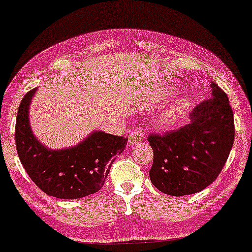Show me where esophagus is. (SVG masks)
<instances>
[{
    "label": "esophagus",
    "mask_w": 252,
    "mask_h": 252,
    "mask_svg": "<svg viewBox=\"0 0 252 252\" xmlns=\"http://www.w3.org/2000/svg\"><path fill=\"white\" fill-rule=\"evenodd\" d=\"M145 138V133L143 130H134V132L130 133V135L128 136V145L129 146H134L138 145Z\"/></svg>",
    "instance_id": "1"
}]
</instances>
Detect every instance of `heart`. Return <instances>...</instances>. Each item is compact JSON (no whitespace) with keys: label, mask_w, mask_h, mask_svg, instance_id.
<instances>
[{"label":"heart","mask_w":252,"mask_h":252,"mask_svg":"<svg viewBox=\"0 0 252 252\" xmlns=\"http://www.w3.org/2000/svg\"><path fill=\"white\" fill-rule=\"evenodd\" d=\"M190 107V100L188 98H179L176 102L172 104L171 106H169V109L166 110L164 114L165 122H174V120L178 119L179 117H182L186 111Z\"/></svg>","instance_id":"obj_1"}]
</instances>
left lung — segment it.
<instances>
[{
	"label": "left lung",
	"mask_w": 252,
	"mask_h": 252,
	"mask_svg": "<svg viewBox=\"0 0 252 252\" xmlns=\"http://www.w3.org/2000/svg\"><path fill=\"white\" fill-rule=\"evenodd\" d=\"M212 96L193 109L191 123L164 135L148 136L154 152L153 185L175 197L200 192L213 183L234 143V113L226 93L211 82Z\"/></svg>",
	"instance_id": "8db88e82"
}]
</instances>
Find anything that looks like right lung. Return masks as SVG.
I'll return each instance as SVG.
<instances>
[{"label": "right lung", "mask_w": 252, "mask_h": 252, "mask_svg": "<svg viewBox=\"0 0 252 252\" xmlns=\"http://www.w3.org/2000/svg\"><path fill=\"white\" fill-rule=\"evenodd\" d=\"M37 88L29 91L19 104L16 119V148L24 169L45 193L60 199H78L96 193L104 185L117 155L127 139L94 130L69 148L51 149L32 132L29 109Z\"/></svg>", "instance_id": "right-lung-1"}]
</instances>
